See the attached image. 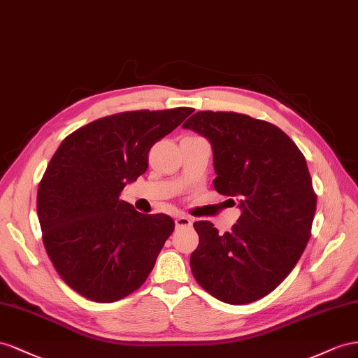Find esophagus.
<instances>
[{
    "label": "esophagus",
    "instance_id": "1",
    "mask_svg": "<svg viewBox=\"0 0 358 358\" xmlns=\"http://www.w3.org/2000/svg\"><path fill=\"white\" fill-rule=\"evenodd\" d=\"M176 227H177V229H180V228H190L192 227V219H189L187 216H178L176 219Z\"/></svg>",
    "mask_w": 358,
    "mask_h": 358
}]
</instances>
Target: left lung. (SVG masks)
Wrapping results in <instances>:
<instances>
[{
    "label": "left lung",
    "instance_id": "obj_1",
    "mask_svg": "<svg viewBox=\"0 0 358 358\" xmlns=\"http://www.w3.org/2000/svg\"><path fill=\"white\" fill-rule=\"evenodd\" d=\"M182 127L208 139L214 189L241 210L224 234L208 220L193 223V278L223 303L257 301L292 271L310 238L316 195L308 163L279 127L237 112L201 110Z\"/></svg>",
    "mask_w": 358,
    "mask_h": 358
}]
</instances>
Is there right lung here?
<instances>
[{
    "mask_svg": "<svg viewBox=\"0 0 358 358\" xmlns=\"http://www.w3.org/2000/svg\"><path fill=\"white\" fill-rule=\"evenodd\" d=\"M192 108L131 110L69 135L37 192V216L49 259L71 289L97 303L127 297L144 283L176 223L142 214L121 190L148 168V151Z\"/></svg>",
    "mask_w": 358,
    "mask_h": 358,
    "instance_id": "1",
    "label": "right lung"
}]
</instances>
